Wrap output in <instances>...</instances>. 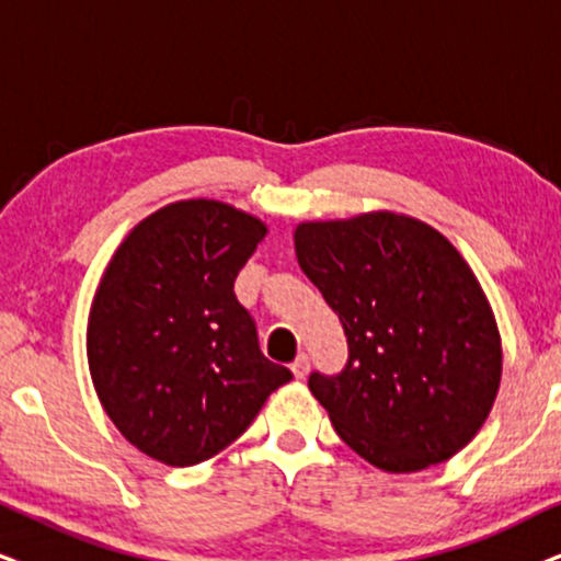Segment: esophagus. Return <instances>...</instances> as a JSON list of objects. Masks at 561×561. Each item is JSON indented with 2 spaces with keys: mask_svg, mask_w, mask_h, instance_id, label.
<instances>
[{
  "mask_svg": "<svg viewBox=\"0 0 561 561\" xmlns=\"http://www.w3.org/2000/svg\"><path fill=\"white\" fill-rule=\"evenodd\" d=\"M308 370H310V357L308 354H297V359L293 363V373H295V378H305V375H308Z\"/></svg>",
  "mask_w": 561,
  "mask_h": 561,
  "instance_id": "34e87169",
  "label": "esophagus"
}]
</instances>
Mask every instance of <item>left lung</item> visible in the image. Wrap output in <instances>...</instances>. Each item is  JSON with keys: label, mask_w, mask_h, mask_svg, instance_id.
Listing matches in <instances>:
<instances>
[{"label": "left lung", "mask_w": 561, "mask_h": 561, "mask_svg": "<svg viewBox=\"0 0 561 561\" xmlns=\"http://www.w3.org/2000/svg\"><path fill=\"white\" fill-rule=\"evenodd\" d=\"M295 251L350 346L342 373L308 378L339 437L391 473L466 448L497 399L502 346L450 240L414 217L370 211L297 225Z\"/></svg>", "instance_id": "left-lung-1"}]
</instances>
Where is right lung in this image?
<instances>
[{"mask_svg": "<svg viewBox=\"0 0 561 561\" xmlns=\"http://www.w3.org/2000/svg\"><path fill=\"white\" fill-rule=\"evenodd\" d=\"M266 225L215 198L168 204L134 228L90 308L88 363L105 414L168 466L202 463L293 380L268 363L236 276Z\"/></svg>", "mask_w": 561, "mask_h": 561, "instance_id": "add662e5", "label": "right lung"}]
</instances>
